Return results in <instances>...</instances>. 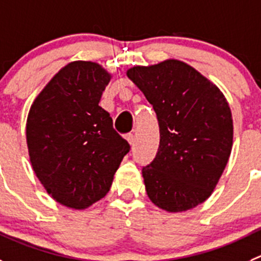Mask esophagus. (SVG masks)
<instances>
[{
  "instance_id": "34e87169",
  "label": "esophagus",
  "mask_w": 261,
  "mask_h": 261,
  "mask_svg": "<svg viewBox=\"0 0 261 261\" xmlns=\"http://www.w3.org/2000/svg\"><path fill=\"white\" fill-rule=\"evenodd\" d=\"M126 140H127L130 145H134V143H135V138H134L133 134H127V135H126Z\"/></svg>"
}]
</instances>
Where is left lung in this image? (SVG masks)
Masks as SVG:
<instances>
[{
    "instance_id": "obj_1",
    "label": "left lung",
    "mask_w": 261,
    "mask_h": 261,
    "mask_svg": "<svg viewBox=\"0 0 261 261\" xmlns=\"http://www.w3.org/2000/svg\"><path fill=\"white\" fill-rule=\"evenodd\" d=\"M126 74L160 126L157 154L143 167L148 197L167 213L196 207L211 196L232 152L229 104L215 84L180 60L136 65Z\"/></svg>"
}]
</instances>
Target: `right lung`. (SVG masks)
I'll return each instance as SVG.
<instances>
[{
  "label": "right lung",
  "instance_id": "right-lung-1",
  "mask_svg": "<svg viewBox=\"0 0 261 261\" xmlns=\"http://www.w3.org/2000/svg\"><path fill=\"white\" fill-rule=\"evenodd\" d=\"M111 79L97 63L72 62L29 109L25 134L32 167L46 192L65 207L85 210L103 198L130 150L99 106Z\"/></svg>",
  "mask_w": 261,
  "mask_h": 261
}]
</instances>
